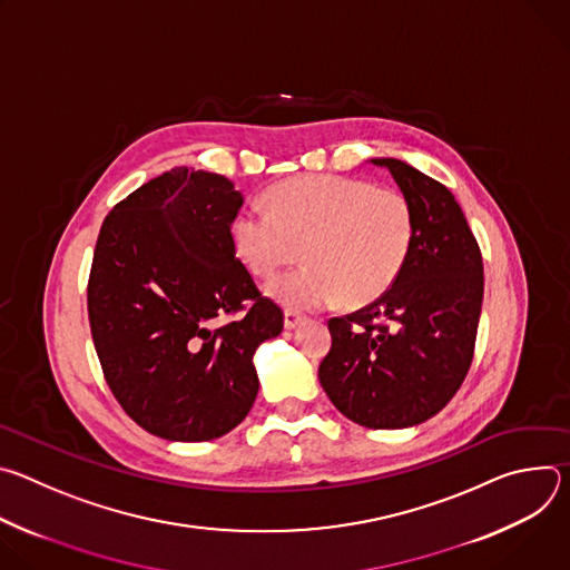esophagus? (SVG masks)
<instances>
[{"instance_id":"esophagus-1","label":"esophagus","mask_w":570,"mask_h":570,"mask_svg":"<svg viewBox=\"0 0 570 570\" xmlns=\"http://www.w3.org/2000/svg\"><path fill=\"white\" fill-rule=\"evenodd\" d=\"M302 320H304L302 313H297V311H293V308H286V311H284V327H286V330L299 327Z\"/></svg>"}]
</instances>
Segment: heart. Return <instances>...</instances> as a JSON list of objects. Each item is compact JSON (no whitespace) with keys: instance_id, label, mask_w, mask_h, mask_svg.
Instances as JSON below:
<instances>
[{"instance_id":"1","label":"heart","mask_w":570,"mask_h":570,"mask_svg":"<svg viewBox=\"0 0 570 570\" xmlns=\"http://www.w3.org/2000/svg\"><path fill=\"white\" fill-rule=\"evenodd\" d=\"M271 212L240 209L232 220L238 259L262 279L299 259L268 293L284 306L313 311L365 306L401 277L415 246V212L399 189L345 176H302L268 191Z\"/></svg>"}]
</instances>
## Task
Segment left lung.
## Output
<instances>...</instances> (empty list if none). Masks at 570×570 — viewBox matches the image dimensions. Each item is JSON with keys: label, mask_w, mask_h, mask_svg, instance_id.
Segmentation results:
<instances>
[{"label": "left lung", "mask_w": 570, "mask_h": 570, "mask_svg": "<svg viewBox=\"0 0 570 570\" xmlns=\"http://www.w3.org/2000/svg\"><path fill=\"white\" fill-rule=\"evenodd\" d=\"M415 212V246L376 302L330 320L317 376L336 409L367 429H409L460 390L475 347L482 255L453 194L401 159L379 157Z\"/></svg>", "instance_id": "1"}]
</instances>
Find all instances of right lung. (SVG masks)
Here are the masks:
<instances>
[{"label":"right lung","mask_w":570,"mask_h":570,"mask_svg":"<svg viewBox=\"0 0 570 570\" xmlns=\"http://www.w3.org/2000/svg\"><path fill=\"white\" fill-rule=\"evenodd\" d=\"M240 205L225 176L176 167L101 225L92 341L115 399L157 438L207 442L238 426L259 390L255 350L284 330L282 308L236 257Z\"/></svg>","instance_id":"right-lung-1"}]
</instances>
